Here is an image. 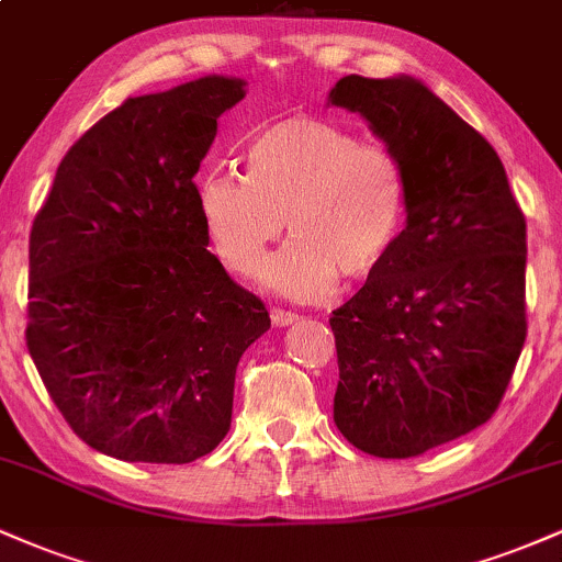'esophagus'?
<instances>
[{"label": "esophagus", "mask_w": 562, "mask_h": 562, "mask_svg": "<svg viewBox=\"0 0 562 562\" xmlns=\"http://www.w3.org/2000/svg\"><path fill=\"white\" fill-rule=\"evenodd\" d=\"M293 322H299V314L285 312V308H272V325L274 327H290Z\"/></svg>", "instance_id": "34e87169"}]
</instances>
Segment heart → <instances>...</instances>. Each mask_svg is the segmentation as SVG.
Segmentation results:
<instances>
[{
	"mask_svg": "<svg viewBox=\"0 0 562 562\" xmlns=\"http://www.w3.org/2000/svg\"><path fill=\"white\" fill-rule=\"evenodd\" d=\"M248 171H211L198 209L224 267L248 274L288 227L259 285L295 303L330 299L340 274L364 280L402 237L409 187L402 164L378 145L319 119H288L250 139Z\"/></svg>",
	"mask_w": 562,
	"mask_h": 562,
	"instance_id": "b5f03b06",
	"label": "heart"
}]
</instances>
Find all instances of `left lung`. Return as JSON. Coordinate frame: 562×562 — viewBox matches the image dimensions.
Segmentation results:
<instances>
[{
  "instance_id": "left-lung-1",
  "label": "left lung",
  "mask_w": 562,
  "mask_h": 562,
  "mask_svg": "<svg viewBox=\"0 0 562 562\" xmlns=\"http://www.w3.org/2000/svg\"><path fill=\"white\" fill-rule=\"evenodd\" d=\"M327 105L362 115L409 187L396 248L330 317L335 425L406 460L505 396L526 340V218L494 147L415 76H344Z\"/></svg>"
}]
</instances>
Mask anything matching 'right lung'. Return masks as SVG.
Segmentation results:
<instances>
[{"mask_svg": "<svg viewBox=\"0 0 562 562\" xmlns=\"http://www.w3.org/2000/svg\"><path fill=\"white\" fill-rule=\"evenodd\" d=\"M245 79L126 97L60 160L31 227L29 353L74 434L184 465L232 425L237 362L269 312L209 250L192 179Z\"/></svg>", "mask_w": 562, "mask_h": 562, "instance_id": "right-lung-1", "label": "right lung"}]
</instances>
